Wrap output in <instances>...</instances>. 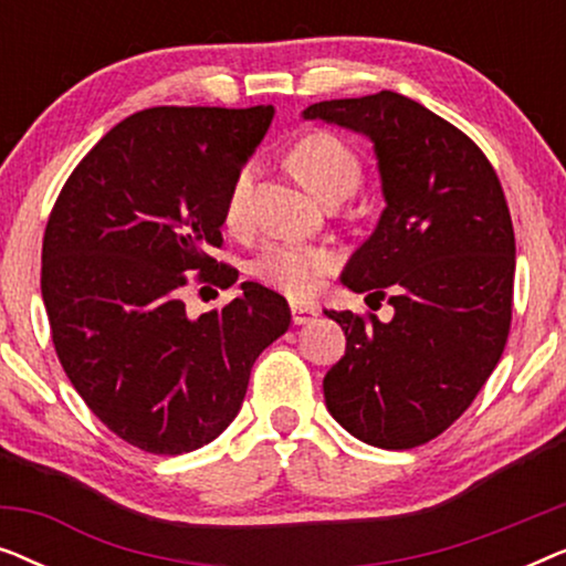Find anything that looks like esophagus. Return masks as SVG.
<instances>
[{
  "mask_svg": "<svg viewBox=\"0 0 566 566\" xmlns=\"http://www.w3.org/2000/svg\"><path fill=\"white\" fill-rule=\"evenodd\" d=\"M291 316H293V324H312L316 316H319V306H314V304H296V301H293L291 304Z\"/></svg>",
  "mask_w": 566,
  "mask_h": 566,
  "instance_id": "34e87169",
  "label": "esophagus"
}]
</instances>
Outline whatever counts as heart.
Masks as SVG:
<instances>
[{"label": "heart", "instance_id": "1", "mask_svg": "<svg viewBox=\"0 0 566 566\" xmlns=\"http://www.w3.org/2000/svg\"><path fill=\"white\" fill-rule=\"evenodd\" d=\"M293 169L301 182L319 198L329 192H350L360 182V161L350 146L339 142L332 134H312L301 138L291 154ZM258 167L244 165L239 169L234 182H231L227 196V223L229 227H242L250 208L252 182ZM335 252L322 244H298L291 239H275L268 242L252 260V275L260 283L289 293L293 298H306L319 289L322 277L335 268Z\"/></svg>", "mask_w": 566, "mask_h": 566}]
</instances>
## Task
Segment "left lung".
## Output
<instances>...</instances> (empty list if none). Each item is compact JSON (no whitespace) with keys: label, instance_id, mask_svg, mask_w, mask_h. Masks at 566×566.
<instances>
[{"label":"left lung","instance_id":"8db88e82","mask_svg":"<svg viewBox=\"0 0 566 566\" xmlns=\"http://www.w3.org/2000/svg\"><path fill=\"white\" fill-rule=\"evenodd\" d=\"M301 115L374 144L386 203L339 281L389 293L394 316L324 312L347 339L324 401L363 443L407 451L467 412L505 350L515 277L505 192L467 134L397 92L324 99Z\"/></svg>","mask_w":566,"mask_h":566}]
</instances>
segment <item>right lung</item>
<instances>
[{"instance_id":"right-lung-1","label":"right lung","mask_w":566,"mask_h":566,"mask_svg":"<svg viewBox=\"0 0 566 566\" xmlns=\"http://www.w3.org/2000/svg\"><path fill=\"white\" fill-rule=\"evenodd\" d=\"M275 107H151L99 138L69 177L43 237L41 293L53 345L87 407L157 455L203 448L242 409L254 360L285 335L281 293L242 296L192 319L185 273L221 289L227 196Z\"/></svg>"}]
</instances>
